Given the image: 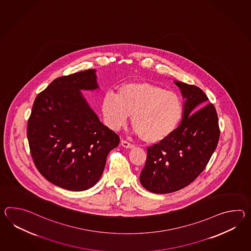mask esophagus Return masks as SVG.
Returning <instances> with one entry per match:
<instances>
[{
    "instance_id": "1",
    "label": "esophagus",
    "mask_w": 251,
    "mask_h": 251,
    "mask_svg": "<svg viewBox=\"0 0 251 251\" xmlns=\"http://www.w3.org/2000/svg\"><path fill=\"white\" fill-rule=\"evenodd\" d=\"M121 145L124 147V148H126V149H133L135 146L133 144H131V143H129L128 141H126V140H122L121 141Z\"/></svg>"
}]
</instances>
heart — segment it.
<instances>
[{
	"mask_svg": "<svg viewBox=\"0 0 251 251\" xmlns=\"http://www.w3.org/2000/svg\"><path fill=\"white\" fill-rule=\"evenodd\" d=\"M100 109L104 123L113 130L123 127L132 116V127L148 143L167 139L177 128L183 114L178 95L147 82L123 85L117 95L106 93Z\"/></svg>",
	"mask_w": 251,
	"mask_h": 251,
	"instance_id": "obj_1",
	"label": "heart"
}]
</instances>
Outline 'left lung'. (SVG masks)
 <instances>
[{"label": "left lung", "mask_w": 251, "mask_h": 251, "mask_svg": "<svg viewBox=\"0 0 251 251\" xmlns=\"http://www.w3.org/2000/svg\"><path fill=\"white\" fill-rule=\"evenodd\" d=\"M175 84L185 99L182 122L167 139L147 149L139 176L143 187L155 194L173 193L197 178L220 138L216 109L212 103L206 104L208 97L203 91L182 82Z\"/></svg>", "instance_id": "left-lung-1"}]
</instances>
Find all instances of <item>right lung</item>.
Returning a JSON list of instances; mask_svg holds the SVG:
<instances>
[{"mask_svg":"<svg viewBox=\"0 0 251 251\" xmlns=\"http://www.w3.org/2000/svg\"><path fill=\"white\" fill-rule=\"evenodd\" d=\"M98 88L95 69L56 78L34 100L27 137L45 178L70 191L93 187L120 137L100 123L80 90Z\"/></svg>","mask_w":251,"mask_h":251,"instance_id":"right-lung-1","label":"right lung"}]
</instances>
